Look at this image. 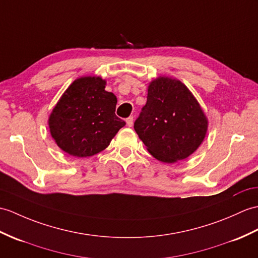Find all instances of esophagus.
<instances>
[{
  "instance_id": "obj_1",
  "label": "esophagus",
  "mask_w": 258,
  "mask_h": 258,
  "mask_svg": "<svg viewBox=\"0 0 258 258\" xmlns=\"http://www.w3.org/2000/svg\"><path fill=\"white\" fill-rule=\"evenodd\" d=\"M126 125L130 127L132 126V125H133V116H130V117L126 118Z\"/></svg>"
}]
</instances>
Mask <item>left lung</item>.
Masks as SVG:
<instances>
[{
  "instance_id": "8db88e82",
  "label": "left lung",
  "mask_w": 258,
  "mask_h": 258,
  "mask_svg": "<svg viewBox=\"0 0 258 258\" xmlns=\"http://www.w3.org/2000/svg\"><path fill=\"white\" fill-rule=\"evenodd\" d=\"M134 128L155 158L172 164L189 157L201 145L208 118L181 81L158 77L149 83L147 102Z\"/></svg>"
}]
</instances>
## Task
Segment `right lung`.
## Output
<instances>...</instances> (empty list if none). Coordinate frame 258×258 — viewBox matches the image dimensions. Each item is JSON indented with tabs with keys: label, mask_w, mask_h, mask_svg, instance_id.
<instances>
[{
	"label": "right lung",
	"mask_w": 258,
	"mask_h": 258,
	"mask_svg": "<svg viewBox=\"0 0 258 258\" xmlns=\"http://www.w3.org/2000/svg\"><path fill=\"white\" fill-rule=\"evenodd\" d=\"M100 77H81L66 90L48 119L58 147L75 157L103 151L125 122L115 115L117 99Z\"/></svg>",
	"instance_id": "add662e5"
}]
</instances>
